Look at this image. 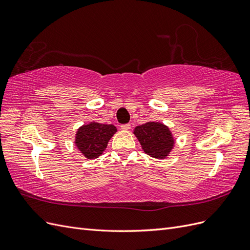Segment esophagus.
Returning a JSON list of instances; mask_svg holds the SVG:
<instances>
[{
    "label": "esophagus",
    "instance_id": "esophagus-1",
    "mask_svg": "<svg viewBox=\"0 0 250 250\" xmlns=\"http://www.w3.org/2000/svg\"><path fill=\"white\" fill-rule=\"evenodd\" d=\"M131 128V125L130 124H124V125H122L121 126V129L122 130H124V131H127V130H129Z\"/></svg>",
    "mask_w": 250,
    "mask_h": 250
}]
</instances>
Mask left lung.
<instances>
[{
	"mask_svg": "<svg viewBox=\"0 0 250 250\" xmlns=\"http://www.w3.org/2000/svg\"><path fill=\"white\" fill-rule=\"evenodd\" d=\"M133 134L139 140L144 152L156 160L167 157L175 145L170 128L161 122H147L137 126Z\"/></svg>",
	"mask_w": 250,
	"mask_h": 250,
	"instance_id": "8db88e82",
	"label": "left lung"
}]
</instances>
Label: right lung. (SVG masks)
I'll list each match as a JSON object with an SVG mask.
<instances>
[{
	"label": "right lung",
	"mask_w": 250,
	"mask_h": 250,
	"mask_svg": "<svg viewBox=\"0 0 250 250\" xmlns=\"http://www.w3.org/2000/svg\"><path fill=\"white\" fill-rule=\"evenodd\" d=\"M116 132V126L93 121L78 128L74 143L85 158L95 160L104 152L109 140Z\"/></svg>",
	"instance_id": "add662e5"
}]
</instances>
